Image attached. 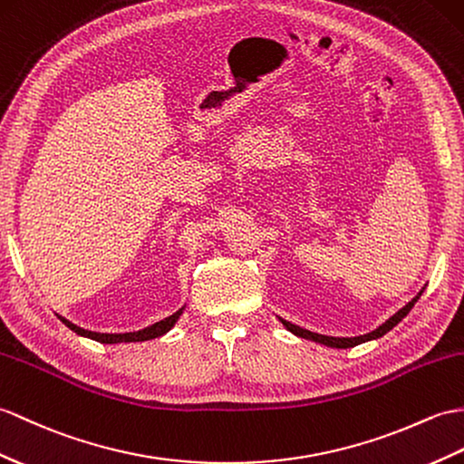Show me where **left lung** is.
<instances>
[{"instance_id": "obj_1", "label": "left lung", "mask_w": 464, "mask_h": 464, "mask_svg": "<svg viewBox=\"0 0 464 464\" xmlns=\"http://www.w3.org/2000/svg\"><path fill=\"white\" fill-rule=\"evenodd\" d=\"M423 290H425V286L419 290L417 293V296L415 298H411V303H407L403 308H400L395 312L393 316H390L387 318L382 326H378L375 330H372V332H368V334H362V336H353V338H340V336H326V334H318V332H310V330H306V328H300V326H296V324H293V322H288V320H285V318H281L278 316V320L283 322V326L288 330V332H293L295 336H298V338H306V340H312V342H318V343H324V346H328V348H336V350H346V348H353V346H360V343H363V342H370V340H378V338H382V336H385L387 332L390 330H393L397 324H400V322L409 314V312H411V308L415 306V303L419 300V296L423 295Z\"/></svg>"}]
</instances>
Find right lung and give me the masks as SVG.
Wrapping results in <instances>:
<instances>
[{"label": "right lung", "instance_id": "add662e5", "mask_svg": "<svg viewBox=\"0 0 464 464\" xmlns=\"http://www.w3.org/2000/svg\"><path fill=\"white\" fill-rule=\"evenodd\" d=\"M183 310H186V304H183L179 310H176L174 314H169L166 318H161L158 322H154V324H150L142 330H134V332H94V330H84L77 324H72L71 320H67L61 314H55L64 326H67L69 330H72L74 334H79V336L82 338H89V340H94V342H101V343H126V342H144V340H152V338H158V336H164V334H168L171 328L176 326V322L179 320V316L183 314Z\"/></svg>", "mask_w": 464, "mask_h": 464}]
</instances>
